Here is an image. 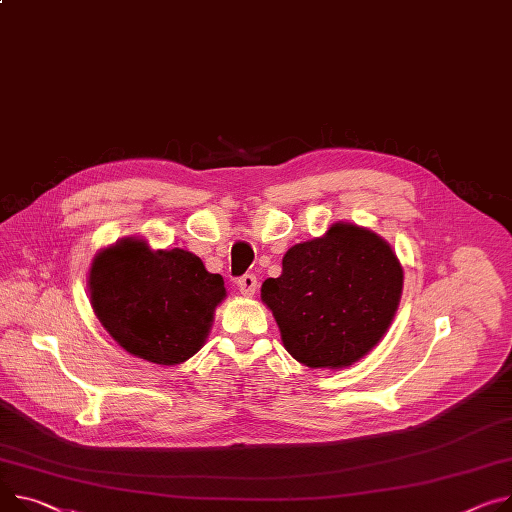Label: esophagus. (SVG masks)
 I'll return each instance as SVG.
<instances>
[{
	"instance_id": "esophagus-1",
	"label": "esophagus",
	"mask_w": 512,
	"mask_h": 512,
	"mask_svg": "<svg viewBox=\"0 0 512 512\" xmlns=\"http://www.w3.org/2000/svg\"><path fill=\"white\" fill-rule=\"evenodd\" d=\"M236 286H238V290H241V294L251 296L257 290V276L255 274H245V276L236 280Z\"/></svg>"
}]
</instances>
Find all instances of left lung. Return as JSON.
I'll list each match as a JSON object with an SVG mask.
<instances>
[{
  "instance_id": "1",
  "label": "left lung",
  "mask_w": 512,
  "mask_h": 512,
  "mask_svg": "<svg viewBox=\"0 0 512 512\" xmlns=\"http://www.w3.org/2000/svg\"><path fill=\"white\" fill-rule=\"evenodd\" d=\"M403 269L381 236L333 224L288 249L282 276L261 286L284 348L309 368H342L368 354L397 311Z\"/></svg>"
}]
</instances>
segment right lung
<instances>
[{
	"mask_svg": "<svg viewBox=\"0 0 512 512\" xmlns=\"http://www.w3.org/2000/svg\"><path fill=\"white\" fill-rule=\"evenodd\" d=\"M90 300L98 321L129 354L156 364H181L203 344L218 302L220 274L183 249L150 251L125 238L96 255Z\"/></svg>",
	"mask_w": 512,
	"mask_h": 512,
	"instance_id": "right-lung-1",
	"label": "right lung"
}]
</instances>
